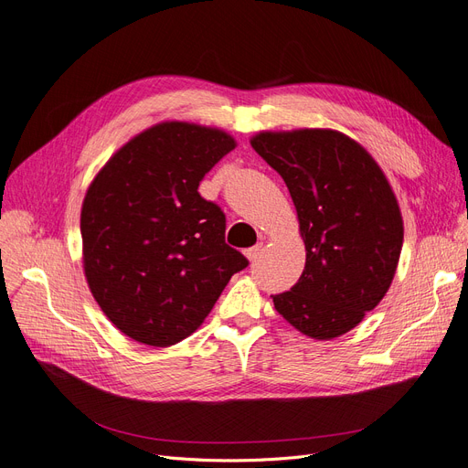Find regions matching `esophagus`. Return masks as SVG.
Listing matches in <instances>:
<instances>
[{
	"instance_id": "1",
	"label": "esophagus",
	"mask_w": 468,
	"mask_h": 468,
	"mask_svg": "<svg viewBox=\"0 0 468 468\" xmlns=\"http://www.w3.org/2000/svg\"><path fill=\"white\" fill-rule=\"evenodd\" d=\"M261 253H263V244H257V246L246 250V257L251 261V263L261 257Z\"/></svg>"
}]
</instances>
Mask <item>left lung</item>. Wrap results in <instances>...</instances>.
<instances>
[{
  "label": "left lung",
  "instance_id": "1",
  "mask_svg": "<svg viewBox=\"0 0 468 468\" xmlns=\"http://www.w3.org/2000/svg\"><path fill=\"white\" fill-rule=\"evenodd\" d=\"M251 145L284 178L307 251L297 284L272 295L274 309L309 338H338L394 280L403 246L396 194L367 149L338 130H267Z\"/></svg>",
  "mask_w": 468,
  "mask_h": 468
}]
</instances>
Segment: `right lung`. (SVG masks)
Masks as SVG:
<instances>
[{"label": "right lung", "mask_w": 468, "mask_h": 468, "mask_svg": "<svg viewBox=\"0 0 468 468\" xmlns=\"http://www.w3.org/2000/svg\"><path fill=\"white\" fill-rule=\"evenodd\" d=\"M234 147L220 128L165 121L119 147L90 182L84 276L107 319L134 342L169 347L188 338L248 267L224 241L218 205L197 192Z\"/></svg>", "instance_id": "1"}]
</instances>
